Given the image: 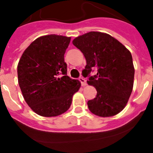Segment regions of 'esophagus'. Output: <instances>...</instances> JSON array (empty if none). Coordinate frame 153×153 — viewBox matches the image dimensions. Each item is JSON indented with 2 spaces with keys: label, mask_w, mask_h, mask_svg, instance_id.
Here are the masks:
<instances>
[{
  "label": "esophagus",
  "mask_w": 153,
  "mask_h": 153,
  "mask_svg": "<svg viewBox=\"0 0 153 153\" xmlns=\"http://www.w3.org/2000/svg\"><path fill=\"white\" fill-rule=\"evenodd\" d=\"M79 82H81V85H82V86H86V80L84 79L83 77H79Z\"/></svg>",
  "instance_id": "esophagus-1"
}]
</instances>
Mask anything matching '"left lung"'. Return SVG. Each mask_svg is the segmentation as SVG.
I'll use <instances>...</instances> for the list:
<instances>
[{
    "label": "left lung",
    "mask_w": 153,
    "mask_h": 153,
    "mask_svg": "<svg viewBox=\"0 0 153 153\" xmlns=\"http://www.w3.org/2000/svg\"><path fill=\"white\" fill-rule=\"evenodd\" d=\"M86 60L82 71L87 82L96 89V97L87 102L89 111L100 117H111L127 105L134 86V67L131 53L106 33L89 32L73 40ZM94 67L97 74L90 76Z\"/></svg>",
    "instance_id": "obj_1"
}]
</instances>
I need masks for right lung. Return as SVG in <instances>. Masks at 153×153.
<instances>
[{
    "label": "right lung",
    "instance_id": "add662e5",
    "mask_svg": "<svg viewBox=\"0 0 153 153\" xmlns=\"http://www.w3.org/2000/svg\"><path fill=\"white\" fill-rule=\"evenodd\" d=\"M71 37L48 35L38 38L24 51L17 66L18 82L25 101L43 117H54L71 107L80 88L67 76L64 54Z\"/></svg>",
    "mask_w": 153,
    "mask_h": 153
}]
</instances>
